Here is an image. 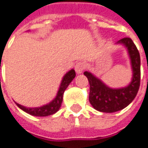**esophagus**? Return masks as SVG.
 Listing matches in <instances>:
<instances>
[{
    "mask_svg": "<svg viewBox=\"0 0 148 148\" xmlns=\"http://www.w3.org/2000/svg\"><path fill=\"white\" fill-rule=\"evenodd\" d=\"M74 69H75V71L77 74H81L84 71V69H85V64L84 62H79L75 64Z\"/></svg>",
    "mask_w": 148,
    "mask_h": 148,
    "instance_id": "obj_1",
    "label": "esophagus"
}]
</instances>
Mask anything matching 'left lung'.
Masks as SVG:
<instances>
[{"label": "left lung", "instance_id": "obj_1", "mask_svg": "<svg viewBox=\"0 0 148 148\" xmlns=\"http://www.w3.org/2000/svg\"><path fill=\"white\" fill-rule=\"evenodd\" d=\"M117 43L127 48L132 68V79L126 87L111 89L91 73H84L90 83V102L94 108L101 112L112 113L126 107L134 100L140 87L141 58L137 48L130 38L119 40Z\"/></svg>", "mask_w": 148, "mask_h": 148}]
</instances>
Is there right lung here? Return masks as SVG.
Segmentation results:
<instances>
[{
  "label": "right lung",
  "instance_id": "add662e5",
  "mask_svg": "<svg viewBox=\"0 0 148 148\" xmlns=\"http://www.w3.org/2000/svg\"><path fill=\"white\" fill-rule=\"evenodd\" d=\"M75 75H76V74H75L74 69H71L64 76L61 84L59 86L58 91L57 93L56 97L47 105H44V106H42L41 107L29 108V107H25L23 106H21L20 104H17V103H16V104L19 108L22 109V110H24L25 112L30 114L32 116H51V115L56 113L57 111L59 110V108L61 107V105H62V102H63L64 93L67 89V87L69 86V84L74 79Z\"/></svg>",
  "mask_w": 148,
  "mask_h": 148
}]
</instances>
